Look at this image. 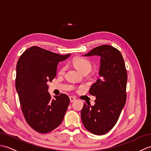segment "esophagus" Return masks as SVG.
<instances>
[{
	"mask_svg": "<svg viewBox=\"0 0 151 151\" xmlns=\"http://www.w3.org/2000/svg\"><path fill=\"white\" fill-rule=\"evenodd\" d=\"M69 99H70V102H74L75 101H76V99L75 97H73V96H70V97H69Z\"/></svg>",
	"mask_w": 151,
	"mask_h": 151,
	"instance_id": "1",
	"label": "esophagus"
}]
</instances>
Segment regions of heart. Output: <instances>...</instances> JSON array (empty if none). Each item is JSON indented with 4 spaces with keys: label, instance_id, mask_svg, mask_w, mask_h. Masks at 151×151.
Returning a JSON list of instances; mask_svg holds the SVG:
<instances>
[{
    "label": "heart",
    "instance_id": "heart-1",
    "mask_svg": "<svg viewBox=\"0 0 151 151\" xmlns=\"http://www.w3.org/2000/svg\"><path fill=\"white\" fill-rule=\"evenodd\" d=\"M73 65L80 71L83 73L89 72L92 67V63L88 59L85 58L83 57L76 58L73 60ZM65 70V67H63L61 70V73H63Z\"/></svg>",
    "mask_w": 151,
    "mask_h": 151
}]
</instances>
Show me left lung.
<instances>
[{
  "mask_svg": "<svg viewBox=\"0 0 151 151\" xmlns=\"http://www.w3.org/2000/svg\"><path fill=\"white\" fill-rule=\"evenodd\" d=\"M100 56L99 78L89 89L95 96V104H84L81 119L85 128L92 134L103 135L117 122L127 100V72L120 51L108 45L94 48L84 56Z\"/></svg>",
  "mask_w": 151,
  "mask_h": 151,
  "instance_id": "8db88e82",
  "label": "left lung"
}]
</instances>
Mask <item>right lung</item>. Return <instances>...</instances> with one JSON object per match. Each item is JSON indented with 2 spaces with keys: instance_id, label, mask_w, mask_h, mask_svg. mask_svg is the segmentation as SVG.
<instances>
[{
  "instance_id": "right-lung-1",
  "label": "right lung",
  "mask_w": 151,
  "mask_h": 151,
  "mask_svg": "<svg viewBox=\"0 0 151 151\" xmlns=\"http://www.w3.org/2000/svg\"><path fill=\"white\" fill-rule=\"evenodd\" d=\"M66 55L33 46L21 54L16 67L15 88L27 123L36 132L46 134L62 123L70 102L65 94L51 98L48 82L56 75L57 65Z\"/></svg>"
}]
</instances>
